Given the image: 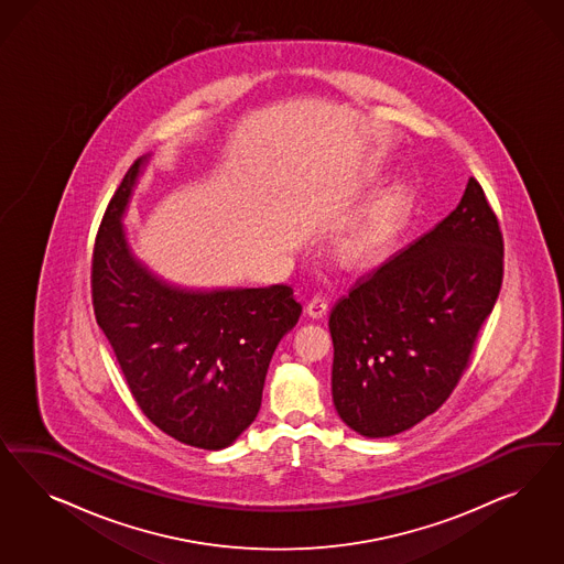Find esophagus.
I'll use <instances>...</instances> for the list:
<instances>
[{
  "mask_svg": "<svg viewBox=\"0 0 564 564\" xmlns=\"http://www.w3.org/2000/svg\"><path fill=\"white\" fill-rule=\"evenodd\" d=\"M326 310H328V304H326L325 297H321V295H314L307 302L306 312L310 318H323V316H326Z\"/></svg>",
  "mask_w": 564,
  "mask_h": 564,
  "instance_id": "esophagus-1",
  "label": "esophagus"
}]
</instances>
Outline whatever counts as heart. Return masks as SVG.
I'll return each instance as SVG.
<instances>
[{
  "label": "heart",
  "instance_id": "1",
  "mask_svg": "<svg viewBox=\"0 0 564 564\" xmlns=\"http://www.w3.org/2000/svg\"><path fill=\"white\" fill-rule=\"evenodd\" d=\"M413 208V189L394 182L382 189L356 221L349 223L337 239V254L345 264L370 267L391 252L394 241L408 225Z\"/></svg>",
  "mask_w": 564,
  "mask_h": 564
}]
</instances>
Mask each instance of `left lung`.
Wrapping results in <instances>:
<instances>
[{
	"label": "left lung",
	"instance_id": "obj_1",
	"mask_svg": "<svg viewBox=\"0 0 564 564\" xmlns=\"http://www.w3.org/2000/svg\"><path fill=\"white\" fill-rule=\"evenodd\" d=\"M502 234L474 177L462 203L339 300L333 403L366 438L405 432L457 387L502 285Z\"/></svg>",
	"mask_w": 564,
	"mask_h": 564
}]
</instances>
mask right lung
Masks as SVG:
<instances>
[{"mask_svg": "<svg viewBox=\"0 0 564 564\" xmlns=\"http://www.w3.org/2000/svg\"><path fill=\"white\" fill-rule=\"evenodd\" d=\"M149 159L134 161L102 215L93 254L95 316L154 426L219 451L257 420L274 349L302 306L288 285L196 290L149 269L123 227Z\"/></svg>", "mask_w": 564, "mask_h": 564, "instance_id": "right-lung-1", "label": "right lung"}]
</instances>
